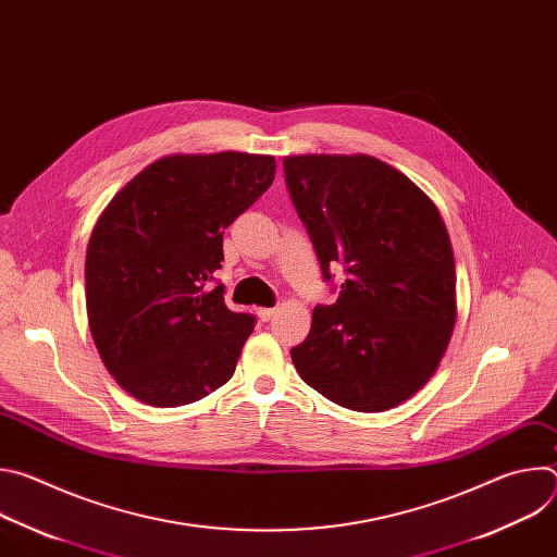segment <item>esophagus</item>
<instances>
[{"instance_id":"esophagus-1","label":"esophagus","mask_w":557,"mask_h":557,"mask_svg":"<svg viewBox=\"0 0 557 557\" xmlns=\"http://www.w3.org/2000/svg\"><path fill=\"white\" fill-rule=\"evenodd\" d=\"M256 314L260 317V320H262V322H269V320H271V317L275 314V308H258V310H256Z\"/></svg>"}]
</instances>
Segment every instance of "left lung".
Instances as JSON below:
<instances>
[{"label": "left lung", "mask_w": 557, "mask_h": 557, "mask_svg": "<svg viewBox=\"0 0 557 557\" xmlns=\"http://www.w3.org/2000/svg\"><path fill=\"white\" fill-rule=\"evenodd\" d=\"M284 176L324 280L337 264L348 273L290 350L299 376L355 412L404 404L438 368L456 324L454 251L436 205L368 153L286 156Z\"/></svg>", "instance_id": "1"}]
</instances>
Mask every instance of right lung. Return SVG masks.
Segmentation results:
<instances>
[{
    "label": "right lung",
    "mask_w": 557,
    "mask_h": 557,
    "mask_svg": "<svg viewBox=\"0 0 557 557\" xmlns=\"http://www.w3.org/2000/svg\"><path fill=\"white\" fill-rule=\"evenodd\" d=\"M275 158L174 153L136 174L97 220L86 253L95 346L134 399L176 408L224 385L256 317L233 312L222 269L224 228L273 183Z\"/></svg>",
    "instance_id": "obj_1"
}]
</instances>
